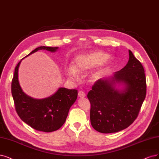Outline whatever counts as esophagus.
Returning a JSON list of instances; mask_svg holds the SVG:
<instances>
[{
	"label": "esophagus",
	"instance_id": "obj_1",
	"mask_svg": "<svg viewBox=\"0 0 159 159\" xmlns=\"http://www.w3.org/2000/svg\"><path fill=\"white\" fill-rule=\"evenodd\" d=\"M78 96H79L80 97L84 98V97H85L86 96V95H85V93H84V91H80L78 92Z\"/></svg>",
	"mask_w": 159,
	"mask_h": 159
}]
</instances>
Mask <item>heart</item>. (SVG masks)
<instances>
[{
  "mask_svg": "<svg viewBox=\"0 0 159 159\" xmlns=\"http://www.w3.org/2000/svg\"><path fill=\"white\" fill-rule=\"evenodd\" d=\"M107 57L108 54L101 51L81 54L75 58L73 63V68H68L66 71V74L70 78L75 79L77 78V73H81L84 71L91 69L102 62L106 63L108 61L107 59ZM105 70V68H101L92 72L90 75L91 81H95L99 80L103 75Z\"/></svg>",
  "mask_w": 159,
  "mask_h": 159,
  "instance_id": "obj_1",
  "label": "heart"
}]
</instances>
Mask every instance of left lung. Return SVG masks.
Masks as SVG:
<instances>
[{"instance_id":"8db88e82","label":"left lung","mask_w":159,"mask_h":159,"mask_svg":"<svg viewBox=\"0 0 159 159\" xmlns=\"http://www.w3.org/2000/svg\"><path fill=\"white\" fill-rule=\"evenodd\" d=\"M128 64L115 72L112 79H99L87 94L91 103V124L97 132L109 134L124 129L138 117L147 92L145 70L129 50ZM122 82L125 89H115Z\"/></svg>"}]
</instances>
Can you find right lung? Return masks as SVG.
Listing matches in <instances>:
<instances>
[{
    "label": "right lung",
    "mask_w": 159,
    "mask_h": 159,
    "mask_svg": "<svg viewBox=\"0 0 159 159\" xmlns=\"http://www.w3.org/2000/svg\"><path fill=\"white\" fill-rule=\"evenodd\" d=\"M57 48L39 47L28 55L41 49L54 52ZM20 62L16 66L11 85L16 112L22 121L37 131L51 132L58 129L64 124L71 106L77 98L78 90L61 87L53 95L43 99H35L27 96L21 89L18 81Z\"/></svg>",
    "instance_id": "add662e5"
}]
</instances>
